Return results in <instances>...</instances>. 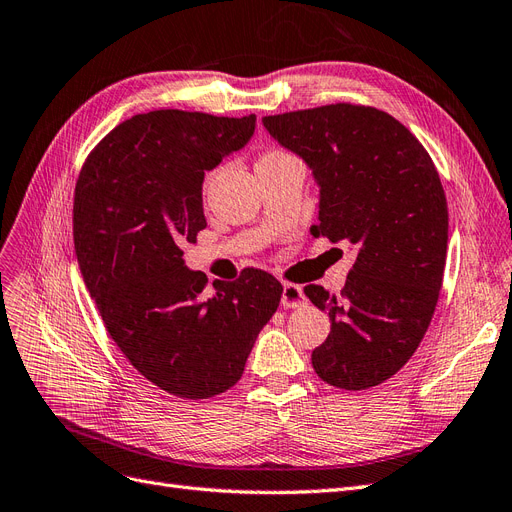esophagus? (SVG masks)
Masks as SVG:
<instances>
[{"mask_svg": "<svg viewBox=\"0 0 512 512\" xmlns=\"http://www.w3.org/2000/svg\"><path fill=\"white\" fill-rule=\"evenodd\" d=\"M305 303H307V299H305L303 288L297 284L286 282L284 290H282V305L284 307H303Z\"/></svg>", "mask_w": 512, "mask_h": 512, "instance_id": "34e87169", "label": "esophagus"}]
</instances>
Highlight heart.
<instances>
[{
    "mask_svg": "<svg viewBox=\"0 0 512 512\" xmlns=\"http://www.w3.org/2000/svg\"><path fill=\"white\" fill-rule=\"evenodd\" d=\"M284 158H288L286 151L269 149V151L262 153L258 162H277V160H284ZM215 175H218V170H211V173H207V177H205V181H203V194H205V196H207L209 190H211V185H213V181H215Z\"/></svg>",
    "mask_w": 512,
    "mask_h": 512,
    "instance_id": "b5f03b06",
    "label": "heart"
}]
</instances>
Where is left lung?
<instances>
[{
	"mask_svg": "<svg viewBox=\"0 0 512 512\" xmlns=\"http://www.w3.org/2000/svg\"><path fill=\"white\" fill-rule=\"evenodd\" d=\"M262 123L314 170L312 235L356 250L339 297L305 286L331 320L312 365L337 389H369L410 361L438 305L448 209L436 164L404 123L374 106L337 102Z\"/></svg>",
	"mask_w": 512,
	"mask_h": 512,
	"instance_id": "left-lung-1",
	"label": "left lung"
}]
</instances>
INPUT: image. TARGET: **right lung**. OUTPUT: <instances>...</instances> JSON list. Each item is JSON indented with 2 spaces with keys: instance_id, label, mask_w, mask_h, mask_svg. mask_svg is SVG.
Instances as JSON below:
<instances>
[{
  "instance_id": "right-lung-1",
  "label": "right lung",
  "mask_w": 512,
  "mask_h": 512,
  "mask_svg": "<svg viewBox=\"0 0 512 512\" xmlns=\"http://www.w3.org/2000/svg\"><path fill=\"white\" fill-rule=\"evenodd\" d=\"M256 117L162 108L119 123L74 188V250L108 335L138 374L183 399L235 386L282 284L247 267L235 282L190 271L181 243L207 226L205 170L250 141Z\"/></svg>"
}]
</instances>
